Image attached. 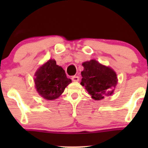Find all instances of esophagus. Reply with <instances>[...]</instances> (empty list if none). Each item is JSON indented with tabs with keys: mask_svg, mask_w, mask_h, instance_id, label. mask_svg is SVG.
I'll return each mask as SVG.
<instances>
[{
	"mask_svg": "<svg viewBox=\"0 0 148 148\" xmlns=\"http://www.w3.org/2000/svg\"><path fill=\"white\" fill-rule=\"evenodd\" d=\"M71 79H72L73 82H78L79 80V77H77V76H73L71 77Z\"/></svg>",
	"mask_w": 148,
	"mask_h": 148,
	"instance_id": "esophagus-1",
	"label": "esophagus"
}]
</instances>
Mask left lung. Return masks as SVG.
Returning a JSON list of instances; mask_svg holds the SVG:
<instances>
[{
  "instance_id": "1",
  "label": "left lung",
  "mask_w": 148,
  "mask_h": 148,
  "mask_svg": "<svg viewBox=\"0 0 148 148\" xmlns=\"http://www.w3.org/2000/svg\"><path fill=\"white\" fill-rule=\"evenodd\" d=\"M82 66L81 84L92 99L101 100L114 93L118 80L112 69L101 64L95 59L84 62Z\"/></svg>"
}]
</instances>
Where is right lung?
<instances>
[{"label": "right lung", "instance_id": "obj_1", "mask_svg": "<svg viewBox=\"0 0 148 148\" xmlns=\"http://www.w3.org/2000/svg\"><path fill=\"white\" fill-rule=\"evenodd\" d=\"M34 82L38 95L47 100L56 99L71 82L62 66L56 64L54 59H49L37 69Z\"/></svg>", "mask_w": 148, "mask_h": 148}]
</instances>
